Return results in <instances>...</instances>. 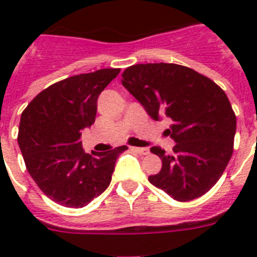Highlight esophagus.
Returning a JSON list of instances; mask_svg holds the SVG:
<instances>
[{
  "instance_id": "obj_1",
  "label": "esophagus",
  "mask_w": 257,
  "mask_h": 257,
  "mask_svg": "<svg viewBox=\"0 0 257 257\" xmlns=\"http://www.w3.org/2000/svg\"><path fill=\"white\" fill-rule=\"evenodd\" d=\"M132 151H135V152L140 153V155H148L149 153V149L148 148H140V147H132Z\"/></svg>"
}]
</instances>
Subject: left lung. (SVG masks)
I'll use <instances>...</instances> for the list:
<instances>
[{"label":"left lung","mask_w":257,"mask_h":257,"mask_svg":"<svg viewBox=\"0 0 257 257\" xmlns=\"http://www.w3.org/2000/svg\"><path fill=\"white\" fill-rule=\"evenodd\" d=\"M121 82L151 118L172 120L173 153L151 148L163 167L149 183L177 201L207 193L233 152L236 116L223 89L191 68L164 62L129 66Z\"/></svg>","instance_id":"obj_1"}]
</instances>
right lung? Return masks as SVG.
Masks as SVG:
<instances>
[{
	"label": "right lung",
	"instance_id": "add662e5",
	"mask_svg": "<svg viewBox=\"0 0 257 257\" xmlns=\"http://www.w3.org/2000/svg\"><path fill=\"white\" fill-rule=\"evenodd\" d=\"M120 73L100 69L58 81L38 93L22 112L18 145L40 189L70 208L88 205L109 187L125 145L106 152L82 151L81 131L96 120L97 98Z\"/></svg>",
	"mask_w": 257,
	"mask_h": 257
}]
</instances>
